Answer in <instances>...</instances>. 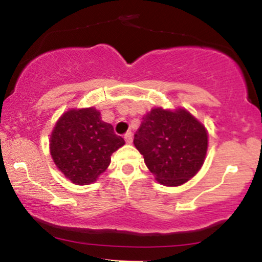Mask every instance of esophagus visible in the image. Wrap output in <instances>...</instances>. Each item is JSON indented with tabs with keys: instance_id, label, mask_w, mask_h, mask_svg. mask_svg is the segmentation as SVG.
<instances>
[{
	"instance_id": "esophagus-1",
	"label": "esophagus",
	"mask_w": 262,
	"mask_h": 262,
	"mask_svg": "<svg viewBox=\"0 0 262 262\" xmlns=\"http://www.w3.org/2000/svg\"><path fill=\"white\" fill-rule=\"evenodd\" d=\"M124 139H125V143H127V144H130L132 141H133V134H132V132H127V133H125Z\"/></svg>"
}]
</instances>
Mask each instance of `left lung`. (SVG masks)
Here are the masks:
<instances>
[{
  "label": "left lung",
  "instance_id": "1",
  "mask_svg": "<svg viewBox=\"0 0 262 262\" xmlns=\"http://www.w3.org/2000/svg\"><path fill=\"white\" fill-rule=\"evenodd\" d=\"M134 145L156 181L175 187L201 170L208 149V133L185 108L156 107L143 117Z\"/></svg>",
  "mask_w": 262,
  "mask_h": 262
}]
</instances>
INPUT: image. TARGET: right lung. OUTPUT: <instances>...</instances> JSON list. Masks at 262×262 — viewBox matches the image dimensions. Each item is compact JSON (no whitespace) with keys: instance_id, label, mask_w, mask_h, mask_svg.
<instances>
[{"instance_id":"obj_1","label":"right lung","mask_w":262,"mask_h":262,"mask_svg":"<svg viewBox=\"0 0 262 262\" xmlns=\"http://www.w3.org/2000/svg\"><path fill=\"white\" fill-rule=\"evenodd\" d=\"M49 141L54 164L66 179L80 186L97 181L110 166L111 155L125 144L95 107L71 108L62 113Z\"/></svg>"}]
</instances>
